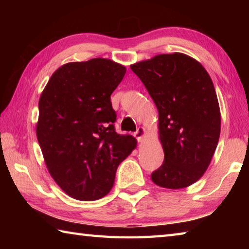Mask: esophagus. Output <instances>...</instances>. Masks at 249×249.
Listing matches in <instances>:
<instances>
[{"mask_svg": "<svg viewBox=\"0 0 249 249\" xmlns=\"http://www.w3.org/2000/svg\"><path fill=\"white\" fill-rule=\"evenodd\" d=\"M145 133L146 132H145V128L144 127H138L136 132L134 133V136L136 137V140L138 142H142V138H144V136H145Z\"/></svg>", "mask_w": 249, "mask_h": 249, "instance_id": "1", "label": "esophagus"}]
</instances>
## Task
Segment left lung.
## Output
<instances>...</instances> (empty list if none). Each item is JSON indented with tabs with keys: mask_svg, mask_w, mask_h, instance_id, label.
I'll use <instances>...</instances> for the list:
<instances>
[{
	"mask_svg": "<svg viewBox=\"0 0 249 249\" xmlns=\"http://www.w3.org/2000/svg\"><path fill=\"white\" fill-rule=\"evenodd\" d=\"M159 113L165 160L151 174L159 187L181 189L199 180L221 132L217 96L209 73L187 54L162 53L130 66Z\"/></svg>",
	"mask_w": 249,
	"mask_h": 249,
	"instance_id": "left-lung-1",
	"label": "left lung"
}]
</instances>
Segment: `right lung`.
Listing matches in <instances>:
<instances>
[{
    "instance_id": "obj_1",
    "label": "right lung",
    "mask_w": 249,
    "mask_h": 249,
    "mask_svg": "<svg viewBox=\"0 0 249 249\" xmlns=\"http://www.w3.org/2000/svg\"><path fill=\"white\" fill-rule=\"evenodd\" d=\"M125 72L109 59L70 62L54 71L40 95L37 140L49 174L73 199L107 196L117 167L136 147L114 126L111 94Z\"/></svg>"
}]
</instances>
